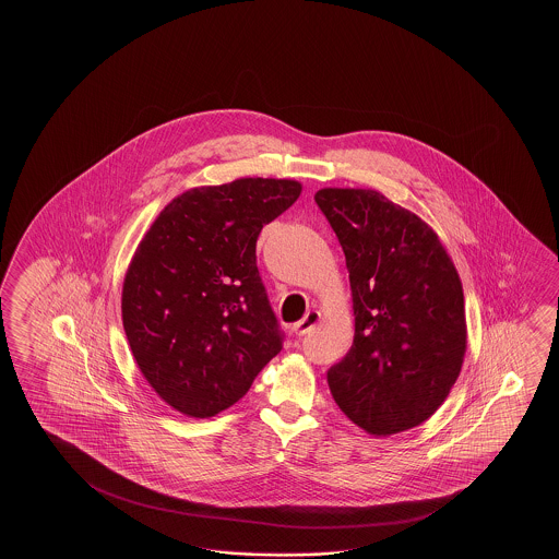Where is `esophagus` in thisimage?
<instances>
[{"label": "esophagus", "mask_w": 559, "mask_h": 559, "mask_svg": "<svg viewBox=\"0 0 559 559\" xmlns=\"http://www.w3.org/2000/svg\"><path fill=\"white\" fill-rule=\"evenodd\" d=\"M320 311H308V313L304 316V320H299L292 325V332L296 333L297 337H301V335H306V333L313 330V325L320 321Z\"/></svg>", "instance_id": "esophagus-1"}]
</instances>
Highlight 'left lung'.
I'll use <instances>...</instances> for the list:
<instances>
[{
	"label": "left lung",
	"instance_id": "obj_1",
	"mask_svg": "<svg viewBox=\"0 0 559 559\" xmlns=\"http://www.w3.org/2000/svg\"><path fill=\"white\" fill-rule=\"evenodd\" d=\"M316 203L345 253L356 333L328 369L337 407L373 436L426 421L465 354L464 292L433 229L380 191L320 190Z\"/></svg>",
	"mask_w": 559,
	"mask_h": 559
}]
</instances>
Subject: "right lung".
Masks as SVG:
<instances>
[{
	"label": "right lung",
	"instance_id": "1",
	"mask_svg": "<svg viewBox=\"0 0 559 559\" xmlns=\"http://www.w3.org/2000/svg\"><path fill=\"white\" fill-rule=\"evenodd\" d=\"M292 179H236L167 203L123 282L131 354L157 395L191 417L241 400L284 347L255 241L296 202Z\"/></svg>",
	"mask_w": 559,
	"mask_h": 559
}]
</instances>
